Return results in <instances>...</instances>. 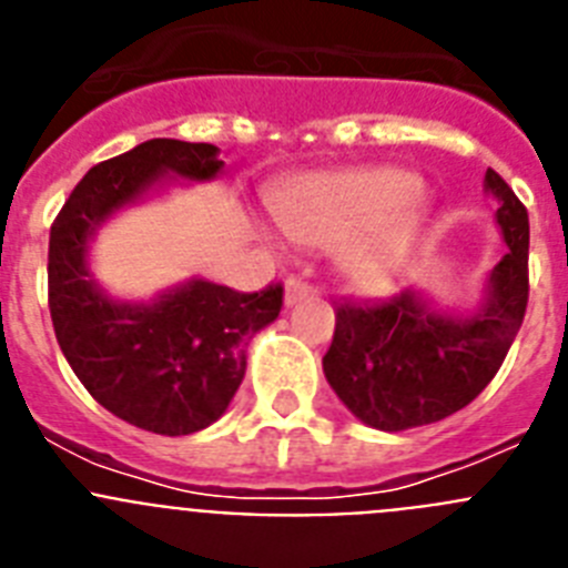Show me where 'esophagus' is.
<instances>
[{
    "label": "esophagus",
    "mask_w": 568,
    "mask_h": 568,
    "mask_svg": "<svg viewBox=\"0 0 568 568\" xmlns=\"http://www.w3.org/2000/svg\"><path fill=\"white\" fill-rule=\"evenodd\" d=\"M310 293H313V287H310V284H304L301 278H290L287 287H284V304H287V307H295V304L307 298Z\"/></svg>",
    "instance_id": "obj_1"
}]
</instances>
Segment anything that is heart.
<instances>
[{"mask_svg":"<svg viewBox=\"0 0 568 568\" xmlns=\"http://www.w3.org/2000/svg\"><path fill=\"white\" fill-rule=\"evenodd\" d=\"M418 175L353 168L298 179L275 199V215L304 247H335L355 287H381L406 267L424 224Z\"/></svg>","mask_w":568,"mask_h":568,"instance_id":"1","label":"heart"}]
</instances>
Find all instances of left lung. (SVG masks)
Returning <instances> with one entry per match:
<instances>
[{
    "label": "left lung",
    "mask_w": 568,
    "mask_h": 568,
    "mask_svg": "<svg viewBox=\"0 0 568 568\" xmlns=\"http://www.w3.org/2000/svg\"><path fill=\"white\" fill-rule=\"evenodd\" d=\"M484 190L498 202L495 224L509 250L486 275L478 307L444 310L420 290L335 307L324 375L361 424L404 433L444 420L504 364L529 301V215L495 170H486Z\"/></svg>",
    "instance_id": "obj_1"
}]
</instances>
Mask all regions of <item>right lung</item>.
<instances>
[{
  "label": "right lung",
  "mask_w": 568,
  "mask_h": 568,
  "mask_svg": "<svg viewBox=\"0 0 568 568\" xmlns=\"http://www.w3.org/2000/svg\"><path fill=\"white\" fill-rule=\"evenodd\" d=\"M215 144L150 139L84 173L50 227L48 304L57 341L99 404L155 435H193L227 413L247 369V344L281 313V284L235 293L190 278L150 301L110 295L90 270V244L124 207L175 182H213Z\"/></svg>",
  "instance_id": "1"
}]
</instances>
